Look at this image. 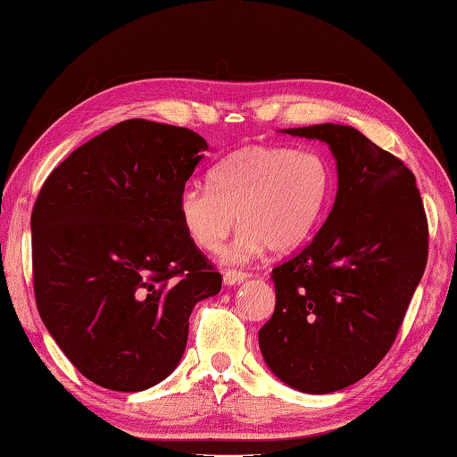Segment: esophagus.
I'll list each match as a JSON object with an SVG mask.
<instances>
[{"label":"esophagus","mask_w":457,"mask_h":457,"mask_svg":"<svg viewBox=\"0 0 457 457\" xmlns=\"http://www.w3.org/2000/svg\"><path fill=\"white\" fill-rule=\"evenodd\" d=\"M247 278H250V273H245V271H237V270L223 271V284H228V286H236V284H239V281H244Z\"/></svg>","instance_id":"34e87169"}]
</instances>
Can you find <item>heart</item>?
<instances>
[{
    "label": "heart",
    "instance_id": "heart-1",
    "mask_svg": "<svg viewBox=\"0 0 457 457\" xmlns=\"http://www.w3.org/2000/svg\"><path fill=\"white\" fill-rule=\"evenodd\" d=\"M212 187L189 184L178 197L187 237L204 252H218L236 226L223 260L247 262L265 247L294 252L310 239L331 200V170L315 152L245 145L212 171Z\"/></svg>",
    "mask_w": 457,
    "mask_h": 457
}]
</instances>
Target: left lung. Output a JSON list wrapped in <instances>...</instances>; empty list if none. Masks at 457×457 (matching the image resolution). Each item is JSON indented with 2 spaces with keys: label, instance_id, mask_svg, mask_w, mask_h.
Masks as SVG:
<instances>
[{
  "label": "left lung",
  "instance_id": "1",
  "mask_svg": "<svg viewBox=\"0 0 457 457\" xmlns=\"http://www.w3.org/2000/svg\"><path fill=\"white\" fill-rule=\"evenodd\" d=\"M321 139L337 194L312 242L271 270L276 310L260 350L276 376L305 394L361 379L395 342L428 262V218L413 173L350 126L284 129Z\"/></svg>",
  "mask_w": 457,
  "mask_h": 457
}]
</instances>
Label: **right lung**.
I'll return each mask as SVG.
<instances>
[{
	"mask_svg": "<svg viewBox=\"0 0 457 457\" xmlns=\"http://www.w3.org/2000/svg\"><path fill=\"white\" fill-rule=\"evenodd\" d=\"M205 149L187 128L121 121L57 165L33 204L37 312L81 376L105 389L142 392L168 378L194 305L221 289L178 213Z\"/></svg>",
	"mask_w": 457,
	"mask_h": 457,
	"instance_id": "right-lung-1",
	"label": "right lung"
}]
</instances>
